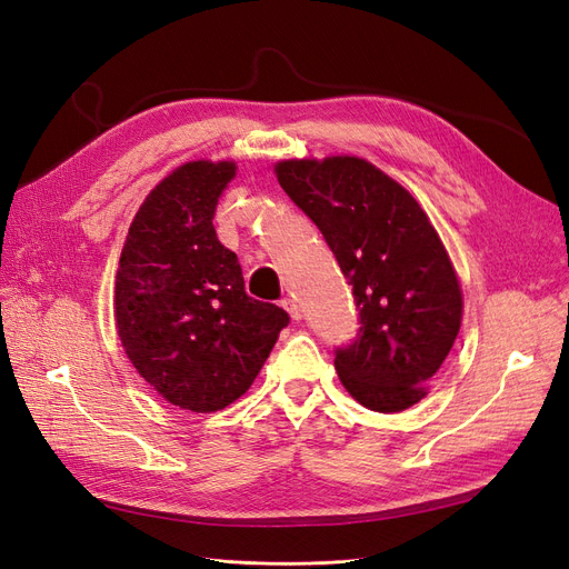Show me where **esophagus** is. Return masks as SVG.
<instances>
[{
	"instance_id": "obj_1",
	"label": "esophagus",
	"mask_w": 569,
	"mask_h": 569,
	"mask_svg": "<svg viewBox=\"0 0 569 569\" xmlns=\"http://www.w3.org/2000/svg\"><path fill=\"white\" fill-rule=\"evenodd\" d=\"M281 307L288 311V315L292 317V319H302V309H300V302H298V298L296 296H286L283 300H281Z\"/></svg>"
}]
</instances>
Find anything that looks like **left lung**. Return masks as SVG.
Segmentation results:
<instances>
[{
  "label": "left lung",
  "mask_w": 569,
  "mask_h": 569,
  "mask_svg": "<svg viewBox=\"0 0 569 569\" xmlns=\"http://www.w3.org/2000/svg\"><path fill=\"white\" fill-rule=\"evenodd\" d=\"M277 177L333 250L359 331L336 369L359 405L405 411L426 397L461 328V286L428 214L376 164L338 156L286 160Z\"/></svg>",
  "instance_id": "1"
}]
</instances>
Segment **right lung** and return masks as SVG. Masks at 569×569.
<instances>
[{"label": "right lung", "mask_w": 569, "mask_h": 569, "mask_svg": "<svg viewBox=\"0 0 569 569\" xmlns=\"http://www.w3.org/2000/svg\"><path fill=\"white\" fill-rule=\"evenodd\" d=\"M233 162H187L146 196L116 277V323L139 376L196 413L229 407L258 378L290 323L254 300L236 252L217 241V200Z\"/></svg>", "instance_id": "1"}]
</instances>
